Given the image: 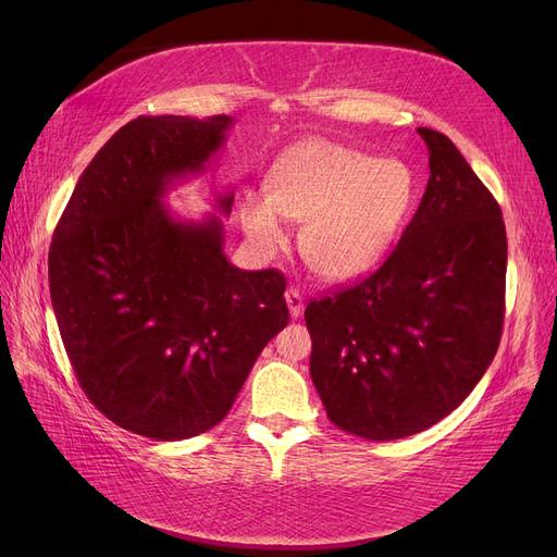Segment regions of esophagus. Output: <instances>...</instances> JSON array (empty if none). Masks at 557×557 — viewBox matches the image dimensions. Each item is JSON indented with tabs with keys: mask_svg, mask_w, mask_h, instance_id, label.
<instances>
[{
	"mask_svg": "<svg viewBox=\"0 0 557 557\" xmlns=\"http://www.w3.org/2000/svg\"><path fill=\"white\" fill-rule=\"evenodd\" d=\"M285 301H288V311L293 318H299L301 311H305V299H301V295L297 290H288L285 293Z\"/></svg>",
	"mask_w": 557,
	"mask_h": 557,
	"instance_id": "obj_1",
	"label": "esophagus"
}]
</instances>
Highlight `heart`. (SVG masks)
<instances>
[{"mask_svg":"<svg viewBox=\"0 0 557 557\" xmlns=\"http://www.w3.org/2000/svg\"><path fill=\"white\" fill-rule=\"evenodd\" d=\"M413 201V174L399 160L307 141L272 170V193L242 201V225L258 250L285 244V218L307 221L299 250L320 276L346 281L372 269L395 239Z\"/></svg>","mask_w":557,"mask_h":557,"instance_id":"obj_1","label":"heart"}]
</instances>
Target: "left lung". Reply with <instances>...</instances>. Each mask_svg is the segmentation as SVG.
<instances>
[{
    "instance_id": "left-lung-1",
    "label": "left lung",
    "mask_w": 557,
    "mask_h": 557,
    "mask_svg": "<svg viewBox=\"0 0 557 557\" xmlns=\"http://www.w3.org/2000/svg\"><path fill=\"white\" fill-rule=\"evenodd\" d=\"M420 207L372 276L313 299L311 379L332 423L372 442L411 436L465 401L504 325L507 230L491 190L442 132Z\"/></svg>"
}]
</instances>
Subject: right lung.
Here are the masks:
<instances>
[{
	"label": "right lung",
	"mask_w": 557,
	"mask_h": 557,
	"mask_svg": "<svg viewBox=\"0 0 557 557\" xmlns=\"http://www.w3.org/2000/svg\"><path fill=\"white\" fill-rule=\"evenodd\" d=\"M230 115H139L81 174L53 232L48 283L83 393L115 425L158 442L221 423L262 348L288 325L285 276L223 252V221L162 205L207 170ZM234 193L215 209L232 211Z\"/></svg>",
	"instance_id": "1"
}]
</instances>
